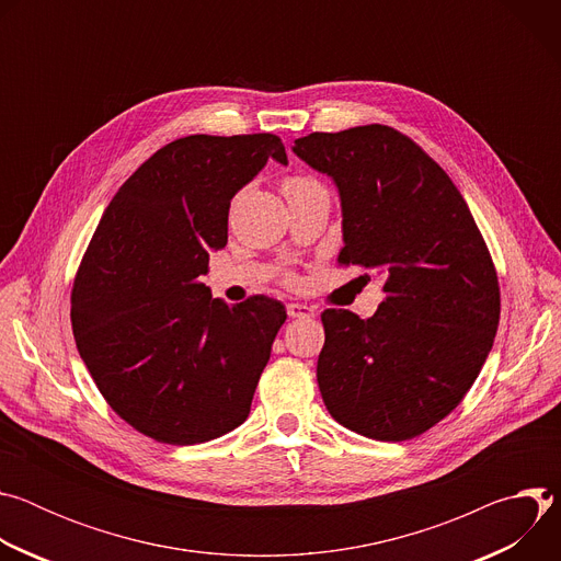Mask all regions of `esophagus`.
<instances>
[{"instance_id": "1", "label": "esophagus", "mask_w": 561, "mask_h": 561, "mask_svg": "<svg viewBox=\"0 0 561 561\" xmlns=\"http://www.w3.org/2000/svg\"><path fill=\"white\" fill-rule=\"evenodd\" d=\"M288 310V317H297V319H308V317H314V308L308 306V304H301V301H290L286 306Z\"/></svg>"}]
</instances>
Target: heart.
I'll list each match as a JSON object with an SVG mask.
<instances>
[{
	"mask_svg": "<svg viewBox=\"0 0 561 561\" xmlns=\"http://www.w3.org/2000/svg\"><path fill=\"white\" fill-rule=\"evenodd\" d=\"M308 184H312V180H308V178H288V180L284 182V193H290V191L301 188V186H308Z\"/></svg>",
	"mask_w": 561,
	"mask_h": 561,
	"instance_id": "heart-1",
	"label": "heart"
}]
</instances>
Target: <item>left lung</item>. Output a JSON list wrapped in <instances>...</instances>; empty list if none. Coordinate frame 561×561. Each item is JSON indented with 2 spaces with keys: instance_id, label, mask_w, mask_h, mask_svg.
<instances>
[{
  "instance_id": "left-lung-1",
  "label": "left lung",
  "mask_w": 561,
  "mask_h": 561,
  "mask_svg": "<svg viewBox=\"0 0 561 561\" xmlns=\"http://www.w3.org/2000/svg\"><path fill=\"white\" fill-rule=\"evenodd\" d=\"M293 152L337 186L340 262L386 277L373 317L322 312L324 404L364 437L411 439L461 402L493 348L500 286L484 237L444 169L390 126L310 133Z\"/></svg>"
}]
</instances>
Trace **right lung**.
<instances>
[{"instance_id": "1", "label": "right lung", "mask_w": 561, "mask_h": 561, "mask_svg": "<svg viewBox=\"0 0 561 561\" xmlns=\"http://www.w3.org/2000/svg\"><path fill=\"white\" fill-rule=\"evenodd\" d=\"M268 159L288 164L271 133L159 148L111 199L77 271V351L111 409L157 442H210L251 413L286 310L264 295L228 306L199 275L228 242L230 199Z\"/></svg>"}]
</instances>
